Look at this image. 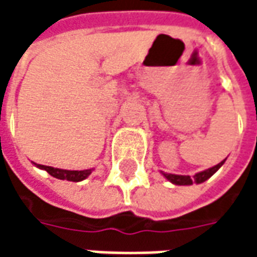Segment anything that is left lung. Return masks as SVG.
<instances>
[{
    "instance_id": "1",
    "label": "left lung",
    "mask_w": 257,
    "mask_h": 257,
    "mask_svg": "<svg viewBox=\"0 0 257 257\" xmlns=\"http://www.w3.org/2000/svg\"><path fill=\"white\" fill-rule=\"evenodd\" d=\"M224 161L226 160H223L221 162H219L217 165H215V167H212L209 168V169H206V171H202V172H198V173H195L194 176H189V175H173V173H165V172H162L161 173L164 175V178L168 179L171 183L173 184H176V186H190V184H193V183H204L205 180H208V179L213 175V173L219 169V168L224 164Z\"/></svg>"
}]
</instances>
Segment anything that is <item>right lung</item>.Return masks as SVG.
Instances as JSON below:
<instances>
[{
	"mask_svg": "<svg viewBox=\"0 0 257 257\" xmlns=\"http://www.w3.org/2000/svg\"><path fill=\"white\" fill-rule=\"evenodd\" d=\"M37 168L40 169H44L47 171L51 176L56 179H60V180H68V182H81L89 176L93 169H85V171H67V169H59V168L53 167H47V165H40V164H36L33 162Z\"/></svg>",
	"mask_w": 257,
	"mask_h": 257,
	"instance_id": "obj_1",
	"label": "right lung"
}]
</instances>
